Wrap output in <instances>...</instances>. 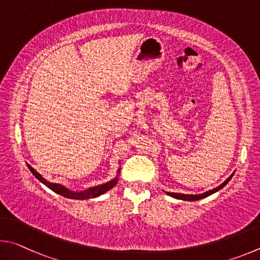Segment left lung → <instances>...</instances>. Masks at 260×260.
I'll use <instances>...</instances> for the list:
<instances>
[{
  "instance_id": "obj_1",
  "label": "left lung",
  "mask_w": 260,
  "mask_h": 260,
  "mask_svg": "<svg viewBox=\"0 0 260 260\" xmlns=\"http://www.w3.org/2000/svg\"><path fill=\"white\" fill-rule=\"evenodd\" d=\"M233 175H234V174H232V175L229 177V178H227L220 186H218V187L213 188V189H211V190H209V192H206V193H203V194L193 195V194H180V193H170V192H167V194L170 195V197H172V198H175V199L185 200V201H198V200H201V199L207 198V197H209V195H211V194H213V193L218 192V190H219V189H221V188L224 187V186L232 179V177H233Z\"/></svg>"
}]
</instances>
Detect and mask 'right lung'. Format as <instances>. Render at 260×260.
<instances>
[{"label": "right lung", "mask_w": 260, "mask_h": 260, "mask_svg": "<svg viewBox=\"0 0 260 260\" xmlns=\"http://www.w3.org/2000/svg\"><path fill=\"white\" fill-rule=\"evenodd\" d=\"M27 167H28V169L30 170L31 174H33L36 177V178H38L41 181V183L44 184L45 186H47V187H49L51 190H53L54 193L60 194L61 197H65V198H68V199H74V200H88V199L97 198V197H99V195L106 193L107 190L113 188L114 186L116 185L117 180H118L117 177H116L115 179L108 181V183H106V184L94 186V187H91L89 189L83 190V192H73V190H70L68 188L63 187L62 185L50 183V181H48L47 179H44L38 171L34 170V168H31L29 165H27ZM118 172H120V170H118Z\"/></svg>", "instance_id": "add662e5"}]
</instances>
